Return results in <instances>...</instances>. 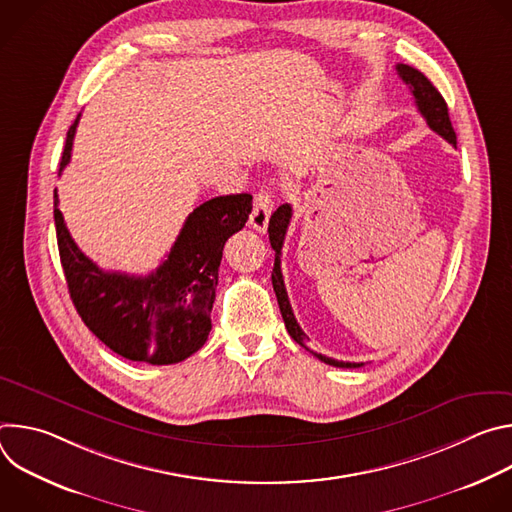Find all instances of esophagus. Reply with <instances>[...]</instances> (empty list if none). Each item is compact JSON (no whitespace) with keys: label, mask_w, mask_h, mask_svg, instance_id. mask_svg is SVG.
<instances>
[{"label":"esophagus","mask_w":512,"mask_h":512,"mask_svg":"<svg viewBox=\"0 0 512 512\" xmlns=\"http://www.w3.org/2000/svg\"><path fill=\"white\" fill-rule=\"evenodd\" d=\"M273 212V192L271 190H259L255 194V202H253V210L249 216V225L259 231L265 233L267 225H269V218Z\"/></svg>","instance_id":"34e87169"}]
</instances>
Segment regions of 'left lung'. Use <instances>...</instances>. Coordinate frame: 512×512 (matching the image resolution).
<instances>
[{"instance_id": "8db88e82", "label": "left lung", "mask_w": 512, "mask_h": 512, "mask_svg": "<svg viewBox=\"0 0 512 512\" xmlns=\"http://www.w3.org/2000/svg\"><path fill=\"white\" fill-rule=\"evenodd\" d=\"M397 75L403 79L405 85H409L411 95L415 99V105H417L419 113L423 115V119L427 121L429 129H433L437 135H442L446 141L456 145V131L452 127L448 105H446L444 97L440 95V91H437L431 85V81L423 75V72H419L417 68H413L409 64H397ZM289 221H291V206L289 204H281L269 218V229H267L269 231V243L275 251L271 283H273V291L277 296V304H279V310H281V316H283V322H285V328H287L289 336L294 338L300 346L310 350L308 348V336L300 328V324L294 316V310H291V306H289L283 275H281V247H283V239H285ZM310 352L314 356H318L322 362L332 364V367H340V369H358V367H362V362H344V360H334L330 356L318 354L314 350H310Z\"/></svg>"}]
</instances>
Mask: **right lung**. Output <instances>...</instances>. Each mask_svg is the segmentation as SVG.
<instances>
[{
	"label": "right lung",
	"instance_id": "add662e5",
	"mask_svg": "<svg viewBox=\"0 0 512 512\" xmlns=\"http://www.w3.org/2000/svg\"><path fill=\"white\" fill-rule=\"evenodd\" d=\"M81 115L66 133L60 172L70 162ZM251 194L216 196L196 206L168 257L150 275L99 269L72 241L54 190V225L68 294L87 328L133 362L174 364L194 354L212 328L210 310L223 247L241 231Z\"/></svg>",
	"mask_w": 512,
	"mask_h": 512
}]
</instances>
